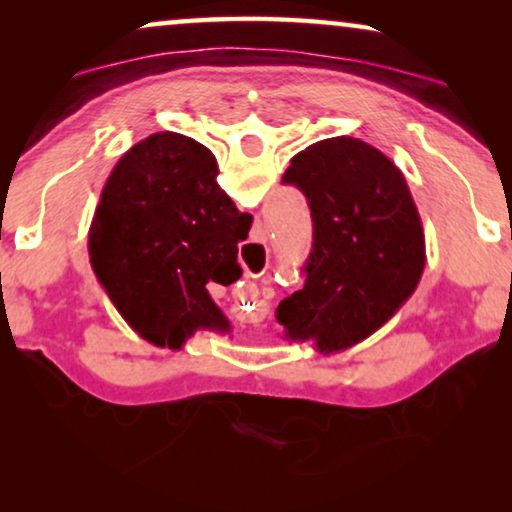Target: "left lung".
<instances>
[{
    "mask_svg": "<svg viewBox=\"0 0 512 512\" xmlns=\"http://www.w3.org/2000/svg\"><path fill=\"white\" fill-rule=\"evenodd\" d=\"M282 184L303 191L314 242L305 286L277 307L293 342L340 352L366 340L415 293L424 228L403 172L361 139L331 137L291 158Z\"/></svg>",
    "mask_w": 512,
    "mask_h": 512,
    "instance_id": "left-lung-1",
    "label": "left lung"
}]
</instances>
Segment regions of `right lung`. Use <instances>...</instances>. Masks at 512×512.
I'll return each instance as SVG.
<instances>
[{
  "instance_id": "obj_1",
  "label": "right lung",
  "mask_w": 512,
  "mask_h": 512,
  "mask_svg": "<svg viewBox=\"0 0 512 512\" xmlns=\"http://www.w3.org/2000/svg\"><path fill=\"white\" fill-rule=\"evenodd\" d=\"M207 146L156 132L118 160L90 223L88 251L97 282L121 317L146 340L181 347L200 328L228 321L207 286L242 275V214L216 181Z\"/></svg>"
}]
</instances>
